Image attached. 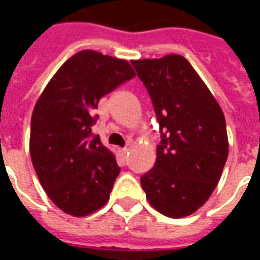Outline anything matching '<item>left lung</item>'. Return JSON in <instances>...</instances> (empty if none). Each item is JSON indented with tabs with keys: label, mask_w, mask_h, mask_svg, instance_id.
Segmentation results:
<instances>
[{
	"label": "left lung",
	"mask_w": 260,
	"mask_h": 260,
	"mask_svg": "<svg viewBox=\"0 0 260 260\" xmlns=\"http://www.w3.org/2000/svg\"><path fill=\"white\" fill-rule=\"evenodd\" d=\"M132 72L124 59L83 50L57 71L35 106L31 163L48 198L74 217L97 212L110 199L121 170L91 126L100 99Z\"/></svg>",
	"instance_id": "8db88e82"
}]
</instances>
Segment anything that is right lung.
<instances>
[{"mask_svg":"<svg viewBox=\"0 0 260 260\" xmlns=\"http://www.w3.org/2000/svg\"><path fill=\"white\" fill-rule=\"evenodd\" d=\"M135 69L160 126L156 163L142 177L141 185L157 212L185 217L210 198L227 161L223 111L181 55L141 59Z\"/></svg>","mask_w":260,"mask_h":260,"instance_id":"add662e5","label":"right lung"}]
</instances>
